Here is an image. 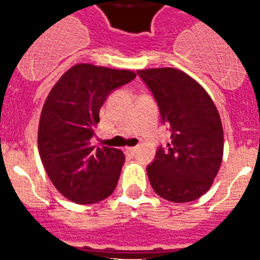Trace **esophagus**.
Masks as SVG:
<instances>
[{
    "mask_svg": "<svg viewBox=\"0 0 260 260\" xmlns=\"http://www.w3.org/2000/svg\"><path fill=\"white\" fill-rule=\"evenodd\" d=\"M136 151H138V148H136V147H128V148L125 150V152L128 155H135L136 154Z\"/></svg>",
    "mask_w": 260,
    "mask_h": 260,
    "instance_id": "obj_1",
    "label": "esophagus"
}]
</instances>
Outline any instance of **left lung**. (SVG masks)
Listing matches in <instances>:
<instances>
[{
  "instance_id": "8db88e82",
  "label": "left lung",
  "mask_w": 260,
  "mask_h": 260,
  "mask_svg": "<svg viewBox=\"0 0 260 260\" xmlns=\"http://www.w3.org/2000/svg\"><path fill=\"white\" fill-rule=\"evenodd\" d=\"M171 131L147 166L155 193L171 202L194 201L210 189L221 166L224 132L216 105L191 77L173 67L139 70Z\"/></svg>"
}]
</instances>
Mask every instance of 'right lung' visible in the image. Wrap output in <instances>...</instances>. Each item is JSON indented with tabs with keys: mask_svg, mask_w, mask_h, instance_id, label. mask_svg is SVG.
Segmentation results:
<instances>
[{
	"mask_svg": "<svg viewBox=\"0 0 260 260\" xmlns=\"http://www.w3.org/2000/svg\"><path fill=\"white\" fill-rule=\"evenodd\" d=\"M136 77L131 70L79 63L51 89L39 121V154L59 193L75 204H95L116 189L124 154L91 146L100 109L112 91Z\"/></svg>",
	"mask_w": 260,
	"mask_h": 260,
	"instance_id": "1",
	"label": "right lung"
}]
</instances>
